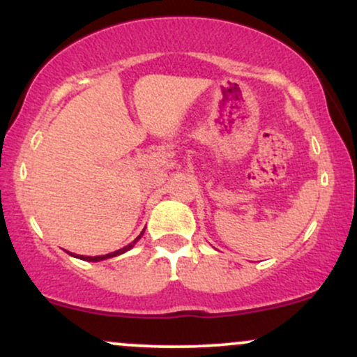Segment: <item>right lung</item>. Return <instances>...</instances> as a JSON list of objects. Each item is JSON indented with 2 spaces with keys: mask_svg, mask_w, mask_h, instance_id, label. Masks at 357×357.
<instances>
[{
  "mask_svg": "<svg viewBox=\"0 0 357 357\" xmlns=\"http://www.w3.org/2000/svg\"><path fill=\"white\" fill-rule=\"evenodd\" d=\"M142 233H144V231H142ZM142 233H141V235H142ZM141 235H139V236H137V238H136V240H134V241H132V243H130V245H127V247H124V248H121V250H117V252L107 253V255H100V257H84V255H75V257H79V258H80V260H87V261H100V260H105V258H112V257H117V255H121V253H124V252H127V250H129V248H132V245H134V243H136V241H137L139 238H141ZM70 255H73V253H70Z\"/></svg>",
  "mask_w": 357,
  "mask_h": 357,
  "instance_id": "obj_1",
  "label": "right lung"
}]
</instances>
